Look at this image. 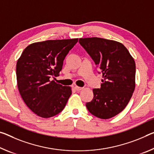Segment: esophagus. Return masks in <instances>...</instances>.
Listing matches in <instances>:
<instances>
[{"label": "esophagus", "instance_id": "esophagus-1", "mask_svg": "<svg viewBox=\"0 0 154 154\" xmlns=\"http://www.w3.org/2000/svg\"><path fill=\"white\" fill-rule=\"evenodd\" d=\"M75 88L76 89V90H77V91H80V90H82L84 89V88H82V87H79V86H75Z\"/></svg>", "mask_w": 154, "mask_h": 154}]
</instances>
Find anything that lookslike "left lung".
<instances>
[{"label": "left lung", "mask_w": 154, "mask_h": 154, "mask_svg": "<svg viewBox=\"0 0 154 154\" xmlns=\"http://www.w3.org/2000/svg\"><path fill=\"white\" fill-rule=\"evenodd\" d=\"M79 42L94 60L103 78L101 88L93 89V99L86 103V108L99 119H110L125 109L132 96L135 62L125 46L116 41L86 38H79Z\"/></svg>", "instance_id": "obj_1"}]
</instances>
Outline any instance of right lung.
I'll list each match as a JSON object with an SVG mask.
<instances>
[{"label":"right lung","mask_w":154,"mask_h":154,"mask_svg":"<svg viewBox=\"0 0 154 154\" xmlns=\"http://www.w3.org/2000/svg\"><path fill=\"white\" fill-rule=\"evenodd\" d=\"M77 42L78 38H75L31 44L18 60V90L28 108L38 116L50 118L66 106L71 88L51 79L59 75L66 56Z\"/></svg>","instance_id":"right-lung-1"}]
</instances>
